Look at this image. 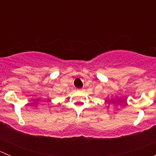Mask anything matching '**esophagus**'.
<instances>
[{
	"instance_id": "esophagus-1",
	"label": "esophagus",
	"mask_w": 156,
	"mask_h": 156,
	"mask_svg": "<svg viewBox=\"0 0 156 156\" xmlns=\"http://www.w3.org/2000/svg\"><path fill=\"white\" fill-rule=\"evenodd\" d=\"M83 90V89H78V91H81Z\"/></svg>"
}]
</instances>
